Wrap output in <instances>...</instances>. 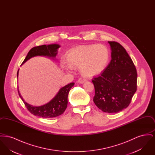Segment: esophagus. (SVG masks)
I'll list each match as a JSON object with an SVG mask.
<instances>
[{
  "mask_svg": "<svg viewBox=\"0 0 155 155\" xmlns=\"http://www.w3.org/2000/svg\"><path fill=\"white\" fill-rule=\"evenodd\" d=\"M86 81H87V79H85V78H80V79L77 81V82H78V83H80V84H83V83L85 82Z\"/></svg>",
  "mask_w": 155,
  "mask_h": 155,
  "instance_id": "obj_1",
  "label": "esophagus"
}]
</instances>
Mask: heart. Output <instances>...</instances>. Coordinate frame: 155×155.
I'll return each mask as SVG.
<instances>
[{
	"mask_svg": "<svg viewBox=\"0 0 155 155\" xmlns=\"http://www.w3.org/2000/svg\"><path fill=\"white\" fill-rule=\"evenodd\" d=\"M110 52L107 47L102 44L81 46L67 53L66 61L68 66L79 67L81 74L94 77L102 73L108 65Z\"/></svg>",
	"mask_w": 155,
	"mask_h": 155,
	"instance_id": "obj_1",
	"label": "heart"
}]
</instances>
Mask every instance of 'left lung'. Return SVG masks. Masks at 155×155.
Wrapping results in <instances>:
<instances>
[{"instance_id":"1","label":"left lung","mask_w":155,"mask_h":155,"mask_svg":"<svg viewBox=\"0 0 155 155\" xmlns=\"http://www.w3.org/2000/svg\"><path fill=\"white\" fill-rule=\"evenodd\" d=\"M111 61L100 76L92 80L94 102L106 113H116L127 108L137 91V73L125 49L116 42H108Z\"/></svg>"}]
</instances>
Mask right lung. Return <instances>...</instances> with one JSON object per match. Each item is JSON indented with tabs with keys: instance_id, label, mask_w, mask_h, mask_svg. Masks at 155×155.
Segmentation results:
<instances>
[{
	"instance_id": "right-lung-1",
	"label": "right lung",
	"mask_w": 155,
	"mask_h": 155,
	"mask_svg": "<svg viewBox=\"0 0 155 155\" xmlns=\"http://www.w3.org/2000/svg\"><path fill=\"white\" fill-rule=\"evenodd\" d=\"M60 47L59 44L43 45L32 48L28 53L26 58L23 61L21 65L27 61L35 56H45L54 60L58 54V49ZM19 69L17 71V79L18 77ZM74 82L68 84L61 87L58 92L48 103L41 106H33L27 103L21 95L18 87L19 96L22 99L27 109L34 116L43 118H53L62 114L67 106V97L71 88L74 86Z\"/></svg>"
}]
</instances>
